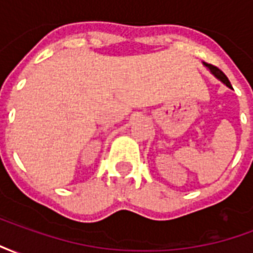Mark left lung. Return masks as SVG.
<instances>
[{
  "mask_svg": "<svg viewBox=\"0 0 253 253\" xmlns=\"http://www.w3.org/2000/svg\"><path fill=\"white\" fill-rule=\"evenodd\" d=\"M203 65H205V66H206L207 69L210 70V73H211V74H212V76H214V77L218 78V80H219L221 83L225 84V85H226L228 88L232 89V85H230V83H229L228 77H226V76H225V74H223V73L221 72V70H219L218 67L212 66V65H209V63H205V62H203Z\"/></svg>",
  "mask_w": 253,
  "mask_h": 253,
  "instance_id": "obj_1",
  "label": "left lung"
}]
</instances>
